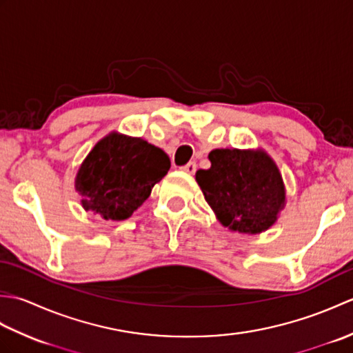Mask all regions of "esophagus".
<instances>
[{
	"mask_svg": "<svg viewBox=\"0 0 353 353\" xmlns=\"http://www.w3.org/2000/svg\"><path fill=\"white\" fill-rule=\"evenodd\" d=\"M181 170L183 172H186V174H194V172H196V170H197V165H196V162H188Z\"/></svg>",
	"mask_w": 353,
	"mask_h": 353,
	"instance_id": "esophagus-1",
	"label": "esophagus"
}]
</instances>
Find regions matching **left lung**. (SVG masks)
Listing matches in <instances>:
<instances>
[{
	"mask_svg": "<svg viewBox=\"0 0 353 353\" xmlns=\"http://www.w3.org/2000/svg\"><path fill=\"white\" fill-rule=\"evenodd\" d=\"M211 168L196 181L216 220L230 232L258 235L268 230L287 205V190L273 157L262 148H215Z\"/></svg>",
	"mask_w": 353,
	"mask_h": 353,
	"instance_id": "obj_1",
	"label": "left lung"
}]
</instances>
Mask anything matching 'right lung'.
Wrapping results in <instances>:
<instances>
[{"label":"right lung","mask_w":353,"mask_h":353,"mask_svg":"<svg viewBox=\"0 0 353 353\" xmlns=\"http://www.w3.org/2000/svg\"><path fill=\"white\" fill-rule=\"evenodd\" d=\"M168 170L170 157L162 148L114 130L88 153L74 186L86 212L123 221L150 197Z\"/></svg>","instance_id":"obj_1"}]
</instances>
